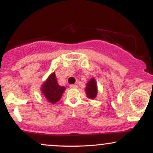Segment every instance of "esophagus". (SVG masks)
Masks as SVG:
<instances>
[{"mask_svg":"<svg viewBox=\"0 0 153 153\" xmlns=\"http://www.w3.org/2000/svg\"><path fill=\"white\" fill-rule=\"evenodd\" d=\"M70 88H78V85H70Z\"/></svg>","mask_w":153,"mask_h":153,"instance_id":"esophagus-1","label":"esophagus"}]
</instances>
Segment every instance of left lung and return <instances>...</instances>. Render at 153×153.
I'll return each mask as SVG.
<instances>
[{
	"label": "left lung",
	"instance_id": "8db88e82",
	"mask_svg": "<svg viewBox=\"0 0 153 153\" xmlns=\"http://www.w3.org/2000/svg\"><path fill=\"white\" fill-rule=\"evenodd\" d=\"M87 97L90 99H94L97 96V84L94 78H92L87 82L86 88L85 89Z\"/></svg>",
	"mask_w": 153,
	"mask_h": 153
}]
</instances>
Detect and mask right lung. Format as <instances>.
<instances>
[{
  "mask_svg": "<svg viewBox=\"0 0 153 153\" xmlns=\"http://www.w3.org/2000/svg\"><path fill=\"white\" fill-rule=\"evenodd\" d=\"M65 87L59 85L55 73H52L42 86V93L47 101L51 103H56L62 97Z\"/></svg>",
  "mask_w": 153,
  "mask_h": 153,
  "instance_id": "obj_1",
  "label": "right lung"
}]
</instances>
